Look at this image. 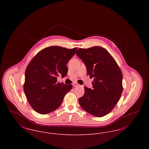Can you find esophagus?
I'll use <instances>...</instances> for the list:
<instances>
[{"mask_svg": "<svg viewBox=\"0 0 149 149\" xmlns=\"http://www.w3.org/2000/svg\"><path fill=\"white\" fill-rule=\"evenodd\" d=\"M72 85H73L74 86H78L79 84H78V83H77V82H74V83H73Z\"/></svg>", "mask_w": 149, "mask_h": 149, "instance_id": "obj_1", "label": "esophagus"}]
</instances>
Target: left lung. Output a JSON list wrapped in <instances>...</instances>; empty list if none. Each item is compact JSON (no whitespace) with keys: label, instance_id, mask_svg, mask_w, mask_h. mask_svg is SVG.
Segmentation results:
<instances>
[{"label":"left lung","instance_id":"8db88e82","mask_svg":"<svg viewBox=\"0 0 149 149\" xmlns=\"http://www.w3.org/2000/svg\"><path fill=\"white\" fill-rule=\"evenodd\" d=\"M76 54L86 65L87 74L94 78L92 89L84 86V94L79 99V104L93 116H104L112 111L121 96V70L113 57L103 47L80 48Z\"/></svg>","mask_w":149,"mask_h":149}]
</instances>
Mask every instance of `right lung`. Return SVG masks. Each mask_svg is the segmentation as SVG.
Wrapping results in <instances>:
<instances>
[{
    "mask_svg": "<svg viewBox=\"0 0 149 149\" xmlns=\"http://www.w3.org/2000/svg\"><path fill=\"white\" fill-rule=\"evenodd\" d=\"M77 48L68 49L60 46L46 47L38 52L29 63L25 71L23 89L30 106L36 112L49 113L61 104L71 84L57 82L68 73L66 64Z\"/></svg>",
    "mask_w": 149,
    "mask_h": 149,
    "instance_id": "obj_1",
    "label": "right lung"
}]
</instances>
